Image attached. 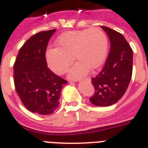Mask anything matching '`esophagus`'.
Segmentation results:
<instances>
[{
    "label": "esophagus",
    "instance_id": "1",
    "mask_svg": "<svg viewBox=\"0 0 148 148\" xmlns=\"http://www.w3.org/2000/svg\"><path fill=\"white\" fill-rule=\"evenodd\" d=\"M85 80V81H87V82H90V78H85L84 80Z\"/></svg>",
    "mask_w": 148,
    "mask_h": 148
}]
</instances>
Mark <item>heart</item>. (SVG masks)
Instances as JSON below:
<instances>
[{
	"mask_svg": "<svg viewBox=\"0 0 148 148\" xmlns=\"http://www.w3.org/2000/svg\"><path fill=\"white\" fill-rule=\"evenodd\" d=\"M56 44L58 48L46 51L49 68L58 74H64L74 62V57L79 62L70 71L72 78L84 76L90 68H99L107 54V36L98 28L66 32L60 36Z\"/></svg>",
	"mask_w": 148,
	"mask_h": 148,
	"instance_id": "b5f03b06",
	"label": "heart"
}]
</instances>
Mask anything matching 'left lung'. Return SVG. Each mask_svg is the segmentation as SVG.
Masks as SVG:
<instances>
[{"label":"left lung","mask_w":148,"mask_h":148,"mask_svg":"<svg viewBox=\"0 0 148 148\" xmlns=\"http://www.w3.org/2000/svg\"><path fill=\"white\" fill-rule=\"evenodd\" d=\"M110 40V51L103 69L91 78L94 93L90 101L97 106L117 103L125 94L132 75L133 51L120 32L101 26Z\"/></svg>","instance_id":"8db88e82"}]
</instances>
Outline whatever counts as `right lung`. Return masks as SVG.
I'll use <instances>...</instances> for the list:
<instances>
[{
  "mask_svg": "<svg viewBox=\"0 0 148 148\" xmlns=\"http://www.w3.org/2000/svg\"><path fill=\"white\" fill-rule=\"evenodd\" d=\"M55 30L42 31L31 36L20 48L14 64V86L20 100L28 110L39 115L53 113L67 83L47 66V45Z\"/></svg>",
  "mask_w": 148,
  "mask_h": 148,
  "instance_id": "1",
  "label": "right lung"
}]
</instances>
